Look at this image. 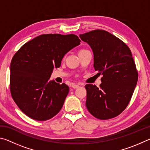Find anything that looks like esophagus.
I'll use <instances>...</instances> for the list:
<instances>
[{"label": "esophagus", "instance_id": "1", "mask_svg": "<svg viewBox=\"0 0 150 150\" xmlns=\"http://www.w3.org/2000/svg\"><path fill=\"white\" fill-rule=\"evenodd\" d=\"M72 87H73V88H77L78 87H79V85L73 84V85H72Z\"/></svg>", "mask_w": 150, "mask_h": 150}]
</instances>
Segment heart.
Instances as JSON below:
<instances>
[{
	"instance_id": "b5f03b06",
	"label": "heart",
	"mask_w": 150,
	"mask_h": 150,
	"mask_svg": "<svg viewBox=\"0 0 150 150\" xmlns=\"http://www.w3.org/2000/svg\"><path fill=\"white\" fill-rule=\"evenodd\" d=\"M84 51H85V50H81L79 52H84Z\"/></svg>"
}]
</instances>
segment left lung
Returning <instances> with one entry per match:
<instances>
[{"instance_id":"8db88e82","label":"left lung","mask_w":150,"mask_h":150,"mask_svg":"<svg viewBox=\"0 0 150 150\" xmlns=\"http://www.w3.org/2000/svg\"><path fill=\"white\" fill-rule=\"evenodd\" d=\"M93 52L94 68L102 75V83L85 85L86 106L95 118L116 117L128 106L133 95L138 72L129 47L118 38L103 30L79 35Z\"/></svg>"}]
</instances>
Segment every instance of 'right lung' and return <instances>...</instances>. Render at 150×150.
<instances>
[{
	"mask_svg": "<svg viewBox=\"0 0 150 150\" xmlns=\"http://www.w3.org/2000/svg\"><path fill=\"white\" fill-rule=\"evenodd\" d=\"M74 34H42L20 48L11 63V92L14 102L34 120H49L59 112L68 86L50 80L64 55L80 44Z\"/></svg>",
	"mask_w": 150,
	"mask_h": 150,
	"instance_id": "right-lung-1",
	"label": "right lung"
}]
</instances>
